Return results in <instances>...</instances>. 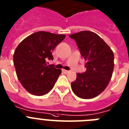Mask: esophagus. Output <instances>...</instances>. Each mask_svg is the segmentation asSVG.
I'll use <instances>...</instances> for the list:
<instances>
[{
  "label": "esophagus",
  "instance_id": "esophagus-1",
  "mask_svg": "<svg viewBox=\"0 0 129 129\" xmlns=\"http://www.w3.org/2000/svg\"><path fill=\"white\" fill-rule=\"evenodd\" d=\"M62 72L63 73H65V74H67V73H68L69 72H70V71H68V70H62Z\"/></svg>",
  "mask_w": 129,
  "mask_h": 129
}]
</instances>
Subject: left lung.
<instances>
[{
  "label": "left lung",
  "mask_w": 129,
  "mask_h": 129,
  "mask_svg": "<svg viewBox=\"0 0 129 129\" xmlns=\"http://www.w3.org/2000/svg\"><path fill=\"white\" fill-rule=\"evenodd\" d=\"M77 43L81 56L86 61L85 73H77L71 83L72 90L77 96L90 99L106 89L112 77L114 55L110 47L96 33L83 31L70 35Z\"/></svg>",
  "instance_id": "1"
}]
</instances>
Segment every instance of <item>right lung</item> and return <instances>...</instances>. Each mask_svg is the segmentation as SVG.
<instances>
[{
  "mask_svg": "<svg viewBox=\"0 0 129 129\" xmlns=\"http://www.w3.org/2000/svg\"><path fill=\"white\" fill-rule=\"evenodd\" d=\"M65 38V35L39 31L18 44L14 63L18 79L27 91L43 96L52 89L61 71L48 66L46 59H53L52 52Z\"/></svg>",
  "mask_w": 129,
  "mask_h": 129,
  "instance_id": "right-lung-1",
  "label": "right lung"
}]
</instances>
